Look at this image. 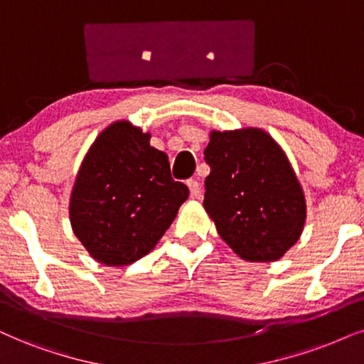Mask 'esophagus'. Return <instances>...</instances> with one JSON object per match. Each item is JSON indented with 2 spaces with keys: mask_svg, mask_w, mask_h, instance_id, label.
I'll use <instances>...</instances> for the list:
<instances>
[{
  "mask_svg": "<svg viewBox=\"0 0 364 364\" xmlns=\"http://www.w3.org/2000/svg\"><path fill=\"white\" fill-rule=\"evenodd\" d=\"M187 186H189V191H191V196L192 197H199L200 196V183L194 181V178H191V181H187Z\"/></svg>",
  "mask_w": 364,
  "mask_h": 364,
  "instance_id": "obj_1",
  "label": "esophagus"
}]
</instances>
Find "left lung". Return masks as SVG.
<instances>
[{"label":"left lung","mask_w":364,"mask_h":364,"mask_svg":"<svg viewBox=\"0 0 364 364\" xmlns=\"http://www.w3.org/2000/svg\"><path fill=\"white\" fill-rule=\"evenodd\" d=\"M204 160V208L223 240L248 262L284 257L304 230L306 199L282 148L257 128L213 132Z\"/></svg>","instance_id":"1"}]
</instances>
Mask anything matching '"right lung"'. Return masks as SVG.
I'll use <instances>...</instances> for the list:
<instances>
[{
    "instance_id": "right-lung-1",
    "label": "right lung",
    "mask_w": 364,
    "mask_h": 364,
    "mask_svg": "<svg viewBox=\"0 0 364 364\" xmlns=\"http://www.w3.org/2000/svg\"><path fill=\"white\" fill-rule=\"evenodd\" d=\"M189 197L168 156L128 121L107 127L87 151L70 197L74 235L94 259L123 267L145 257Z\"/></svg>"
}]
</instances>
